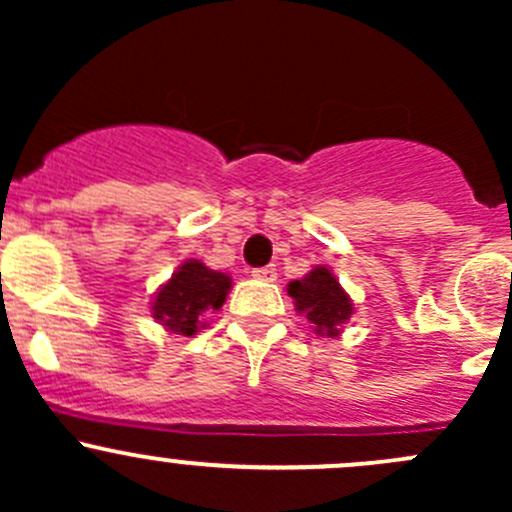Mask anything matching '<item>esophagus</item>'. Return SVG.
Returning a JSON list of instances; mask_svg holds the SVG:
<instances>
[{"label": "esophagus", "mask_w": 512, "mask_h": 512, "mask_svg": "<svg viewBox=\"0 0 512 512\" xmlns=\"http://www.w3.org/2000/svg\"><path fill=\"white\" fill-rule=\"evenodd\" d=\"M252 277H255V280H262V282H272V280H277V267L275 265L255 267V270H252Z\"/></svg>", "instance_id": "esophagus-1"}]
</instances>
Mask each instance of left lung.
Segmentation results:
<instances>
[{"label":"left lung","instance_id":"obj_1","mask_svg":"<svg viewBox=\"0 0 512 512\" xmlns=\"http://www.w3.org/2000/svg\"><path fill=\"white\" fill-rule=\"evenodd\" d=\"M289 297L299 314H307L309 324L317 334L337 337L339 327L352 317L354 307L349 294L339 285L337 277L327 267H314L304 280L289 282Z\"/></svg>","mask_w":512,"mask_h":512}]
</instances>
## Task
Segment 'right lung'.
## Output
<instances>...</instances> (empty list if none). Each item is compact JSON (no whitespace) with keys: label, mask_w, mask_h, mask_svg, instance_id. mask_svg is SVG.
<instances>
[{"label":"right lung","mask_w":512,"mask_h":512,"mask_svg":"<svg viewBox=\"0 0 512 512\" xmlns=\"http://www.w3.org/2000/svg\"><path fill=\"white\" fill-rule=\"evenodd\" d=\"M232 282L225 272L208 270L200 260H188L160 287L153 302V317L170 332L190 334L203 327V314L223 307Z\"/></svg>","instance_id":"1"}]
</instances>
